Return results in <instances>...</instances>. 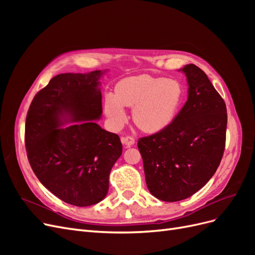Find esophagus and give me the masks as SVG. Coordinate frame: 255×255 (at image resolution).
<instances>
[{"mask_svg": "<svg viewBox=\"0 0 255 255\" xmlns=\"http://www.w3.org/2000/svg\"><path fill=\"white\" fill-rule=\"evenodd\" d=\"M121 142L127 146H130L135 143V139L132 136H123L121 137Z\"/></svg>", "mask_w": 255, "mask_h": 255, "instance_id": "esophagus-1", "label": "esophagus"}]
</instances>
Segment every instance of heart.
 <instances>
[{"label": "heart", "instance_id": "obj_1", "mask_svg": "<svg viewBox=\"0 0 255 255\" xmlns=\"http://www.w3.org/2000/svg\"><path fill=\"white\" fill-rule=\"evenodd\" d=\"M184 95L182 84L172 79L141 74L123 79L107 94L104 112L114 128H120L128 119L125 106L133 107L136 126L146 133H156L171 125Z\"/></svg>", "mask_w": 255, "mask_h": 255}]
</instances>
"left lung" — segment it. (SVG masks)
<instances>
[{
    "mask_svg": "<svg viewBox=\"0 0 255 255\" xmlns=\"http://www.w3.org/2000/svg\"><path fill=\"white\" fill-rule=\"evenodd\" d=\"M186 75L187 101L171 125L138 140L145 183L165 202L189 198L211 180L226 145L227 107L207 75L194 64Z\"/></svg>",
    "mask_w": 255,
    "mask_h": 255,
    "instance_id": "obj_1",
    "label": "left lung"
}]
</instances>
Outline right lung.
I'll return each instance as SVG.
<instances>
[{"label": "right lung", "instance_id": "add662e5", "mask_svg": "<svg viewBox=\"0 0 255 255\" xmlns=\"http://www.w3.org/2000/svg\"><path fill=\"white\" fill-rule=\"evenodd\" d=\"M106 72L54 76L35 96L26 116L30 167L45 188L75 206L102 201L122 154L119 136L96 122L102 116L100 80Z\"/></svg>", "mask_w": 255, "mask_h": 255}]
</instances>
